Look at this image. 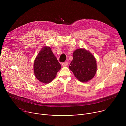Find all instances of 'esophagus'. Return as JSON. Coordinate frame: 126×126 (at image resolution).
Listing matches in <instances>:
<instances>
[{
	"instance_id": "esophagus-1",
	"label": "esophagus",
	"mask_w": 126,
	"mask_h": 126,
	"mask_svg": "<svg viewBox=\"0 0 126 126\" xmlns=\"http://www.w3.org/2000/svg\"><path fill=\"white\" fill-rule=\"evenodd\" d=\"M62 66H67L68 65V63L67 62H63L62 63Z\"/></svg>"
}]
</instances>
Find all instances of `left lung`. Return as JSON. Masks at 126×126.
<instances>
[{
    "instance_id": "8db88e82",
    "label": "left lung",
    "mask_w": 126,
    "mask_h": 126,
    "mask_svg": "<svg viewBox=\"0 0 126 126\" xmlns=\"http://www.w3.org/2000/svg\"><path fill=\"white\" fill-rule=\"evenodd\" d=\"M70 69L79 81L86 82L91 80L97 71V63L95 57L91 53L84 49L76 50L73 54Z\"/></svg>"
}]
</instances>
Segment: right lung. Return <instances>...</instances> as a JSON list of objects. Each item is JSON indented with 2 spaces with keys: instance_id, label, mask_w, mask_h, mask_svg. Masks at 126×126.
I'll use <instances>...</instances> for the list:
<instances>
[{
  "instance_id": "right-lung-1",
  "label": "right lung",
  "mask_w": 126,
  "mask_h": 126,
  "mask_svg": "<svg viewBox=\"0 0 126 126\" xmlns=\"http://www.w3.org/2000/svg\"><path fill=\"white\" fill-rule=\"evenodd\" d=\"M61 68L60 64L49 47L45 46L42 48L34 63L35 76L44 83L51 82Z\"/></svg>"
}]
</instances>
